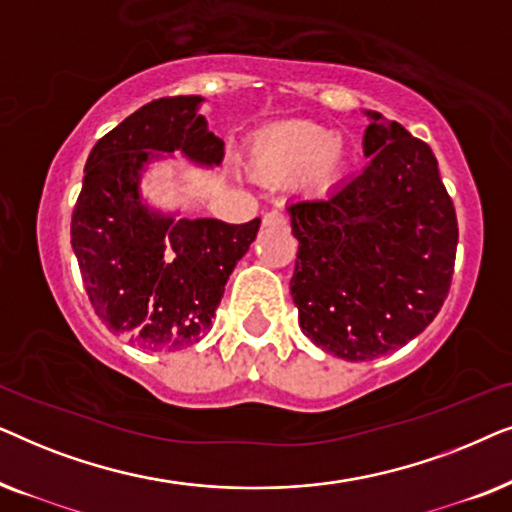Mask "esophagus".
<instances>
[{
    "mask_svg": "<svg viewBox=\"0 0 512 512\" xmlns=\"http://www.w3.org/2000/svg\"><path fill=\"white\" fill-rule=\"evenodd\" d=\"M265 228H286V216L282 212H268L263 216Z\"/></svg>",
    "mask_w": 512,
    "mask_h": 512,
    "instance_id": "34e87169",
    "label": "esophagus"
}]
</instances>
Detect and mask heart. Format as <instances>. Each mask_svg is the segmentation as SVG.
<instances>
[{"label":"heart","instance_id":"obj_1","mask_svg":"<svg viewBox=\"0 0 512 512\" xmlns=\"http://www.w3.org/2000/svg\"><path fill=\"white\" fill-rule=\"evenodd\" d=\"M249 172L265 184H286L305 195L331 193L347 170V146L331 128L289 121L256 132L247 153Z\"/></svg>","mask_w":512,"mask_h":512}]
</instances>
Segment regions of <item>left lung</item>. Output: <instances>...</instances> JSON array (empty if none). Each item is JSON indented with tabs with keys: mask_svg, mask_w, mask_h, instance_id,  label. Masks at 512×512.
I'll return each mask as SVG.
<instances>
[{
	"mask_svg": "<svg viewBox=\"0 0 512 512\" xmlns=\"http://www.w3.org/2000/svg\"><path fill=\"white\" fill-rule=\"evenodd\" d=\"M366 116L370 163L326 198L286 207L298 240L291 277L298 324L345 361L394 352L436 319L459 240L429 144L377 111Z\"/></svg>",
	"mask_w": 512,
	"mask_h": 512,
	"instance_id": "left-lung-1",
	"label": "left lung"
}]
</instances>
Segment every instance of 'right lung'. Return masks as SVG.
I'll return each mask as SVG.
<instances>
[{
    "label": "right lung",
    "mask_w": 512,
    "mask_h": 512,
    "mask_svg": "<svg viewBox=\"0 0 512 512\" xmlns=\"http://www.w3.org/2000/svg\"><path fill=\"white\" fill-rule=\"evenodd\" d=\"M202 102L200 95L153 100L107 132L90 151L72 216V249L95 314L149 352H177L207 333L230 272L261 226V219L242 226L177 219L144 200V172L165 152L221 165L223 142L198 114Z\"/></svg>",
    "instance_id": "obj_1"
}]
</instances>
